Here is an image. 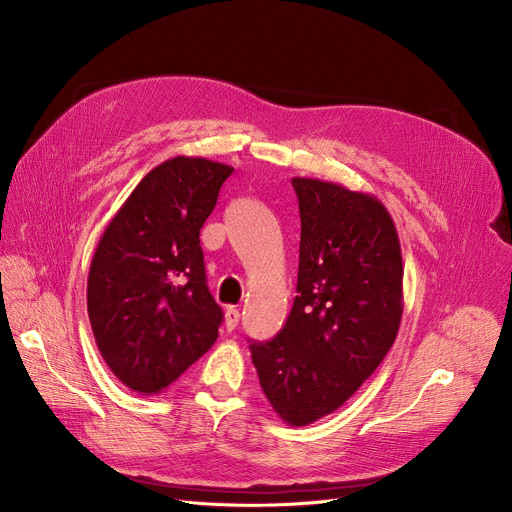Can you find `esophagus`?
Here are the masks:
<instances>
[{
	"label": "esophagus",
	"instance_id": "esophagus-1",
	"mask_svg": "<svg viewBox=\"0 0 512 512\" xmlns=\"http://www.w3.org/2000/svg\"><path fill=\"white\" fill-rule=\"evenodd\" d=\"M238 319H240L238 309L228 307V309H226V313H224V321H226V330H228V332H232V330L238 326Z\"/></svg>",
	"mask_w": 512,
	"mask_h": 512
}]
</instances>
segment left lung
I'll use <instances>...</instances> for the list:
<instances>
[{
	"label": "left lung",
	"mask_w": 512,
	"mask_h": 512,
	"mask_svg": "<svg viewBox=\"0 0 512 512\" xmlns=\"http://www.w3.org/2000/svg\"><path fill=\"white\" fill-rule=\"evenodd\" d=\"M299 280L284 328L253 342L263 394L292 427L340 409L384 361L402 317V255L388 209L367 193L292 178Z\"/></svg>",
	"instance_id": "left-lung-1"
}]
</instances>
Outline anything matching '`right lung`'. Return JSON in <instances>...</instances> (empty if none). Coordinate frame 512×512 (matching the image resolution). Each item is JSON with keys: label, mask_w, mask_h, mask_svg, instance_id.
<instances>
[{"label": "right lung", "mask_w": 512, "mask_h": 512, "mask_svg": "<svg viewBox=\"0 0 512 512\" xmlns=\"http://www.w3.org/2000/svg\"><path fill=\"white\" fill-rule=\"evenodd\" d=\"M234 168L172 157L153 168L107 224L95 249L87 309L116 378L157 394L218 340L222 309L207 288L199 232Z\"/></svg>", "instance_id": "obj_1"}]
</instances>
